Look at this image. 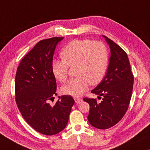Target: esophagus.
<instances>
[{"label": "esophagus", "mask_w": 150, "mask_h": 150, "mask_svg": "<svg viewBox=\"0 0 150 150\" xmlns=\"http://www.w3.org/2000/svg\"><path fill=\"white\" fill-rule=\"evenodd\" d=\"M74 100H75V102L76 104H80L82 102V99L80 98H74Z\"/></svg>", "instance_id": "34e87169"}]
</instances>
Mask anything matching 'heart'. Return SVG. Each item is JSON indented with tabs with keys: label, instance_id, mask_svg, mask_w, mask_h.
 I'll return each mask as SVG.
<instances>
[{
	"label": "heart",
	"instance_id": "b5f03b06",
	"mask_svg": "<svg viewBox=\"0 0 150 150\" xmlns=\"http://www.w3.org/2000/svg\"><path fill=\"white\" fill-rule=\"evenodd\" d=\"M63 59L54 58L52 70L57 79L65 82L69 66L76 65V77L62 87V92L74 96L82 95L90 84H98L104 77L108 66V52L105 45L90 40L70 41L62 51Z\"/></svg>",
	"mask_w": 150,
	"mask_h": 150
}]
</instances>
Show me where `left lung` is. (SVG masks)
<instances>
[{
    "label": "left lung",
    "mask_w": 150,
    "mask_h": 150,
    "mask_svg": "<svg viewBox=\"0 0 150 150\" xmlns=\"http://www.w3.org/2000/svg\"><path fill=\"white\" fill-rule=\"evenodd\" d=\"M110 48L109 63L102 81L91 91L102 101L84 98L90 105L88 120L94 127L105 129L123 118L128 109L133 91V75L126 52L114 41L103 35Z\"/></svg>",
    "instance_id": "left-lung-1"
}]
</instances>
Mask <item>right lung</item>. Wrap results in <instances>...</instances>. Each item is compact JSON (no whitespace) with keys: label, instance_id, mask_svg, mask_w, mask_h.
I'll return each mask as SVG.
<instances>
[{"label":"right lung","instance_id":"obj_1","mask_svg":"<svg viewBox=\"0 0 150 150\" xmlns=\"http://www.w3.org/2000/svg\"><path fill=\"white\" fill-rule=\"evenodd\" d=\"M64 38H52L37 43L21 62L15 76V100L27 123L43 135H53L67 125L74 100L71 96H58L54 105L50 101L56 94V81L52 70L56 45Z\"/></svg>","mask_w":150,"mask_h":150}]
</instances>
